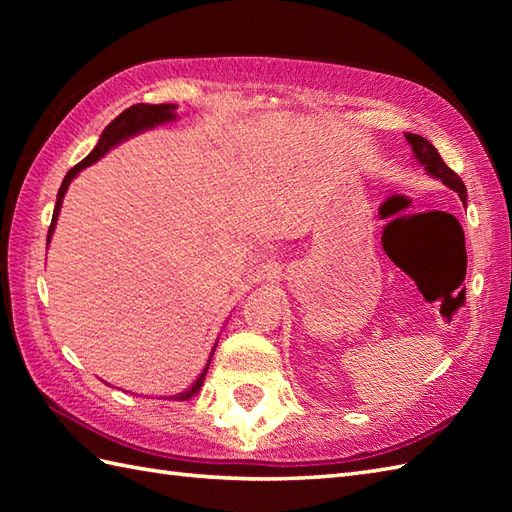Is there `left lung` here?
<instances>
[{"label": "left lung", "mask_w": 512, "mask_h": 512, "mask_svg": "<svg viewBox=\"0 0 512 512\" xmlns=\"http://www.w3.org/2000/svg\"><path fill=\"white\" fill-rule=\"evenodd\" d=\"M405 138H407V145L411 147L413 160H416L420 167H424V171H427L431 178L442 180L444 187L453 189L455 193H458V198L462 202H466V187H464L462 178L453 169L444 165V160L440 158L438 149L433 147L427 138H422L418 134H405Z\"/></svg>", "instance_id": "left-lung-1"}]
</instances>
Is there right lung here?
<instances>
[{
  "mask_svg": "<svg viewBox=\"0 0 512 512\" xmlns=\"http://www.w3.org/2000/svg\"><path fill=\"white\" fill-rule=\"evenodd\" d=\"M176 110H178V105H173V103H158V105L138 103V105L129 107V110H125L123 114H118V116L114 118V121L103 129L99 143H96V147L90 151V154L85 156V158L79 162V165L72 167L68 173H65V178H63V182H61V189H59V193H57V204H54L52 224H50V228H48V244H50V239H52L54 226H57V220H59V213H61V204H63V198H65V191H68L70 182H72L76 176H79V171H83L85 167L94 165V162L101 160V158L107 154V151L114 149L116 145L125 143V140H129V138H134L136 134H143V132H147V129H154V127H158V125L178 121ZM215 345H217V343H215ZM215 345H213V350H211L209 361H206V365H204V369L200 372V376L193 380V385H191L189 389L180 391V394H176V396H169V398H173V400H187V398H191L193 394H198V389H200L202 383H204L206 369H209V363H211V358H213Z\"/></svg>",
  "mask_w": 512,
  "mask_h": 512,
  "instance_id": "add662e5",
  "label": "right lung"
}]
</instances>
